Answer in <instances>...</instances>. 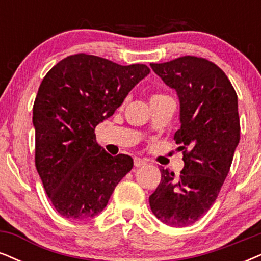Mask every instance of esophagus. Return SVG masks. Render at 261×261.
<instances>
[{
	"label": "esophagus",
	"instance_id": "obj_1",
	"mask_svg": "<svg viewBox=\"0 0 261 261\" xmlns=\"http://www.w3.org/2000/svg\"><path fill=\"white\" fill-rule=\"evenodd\" d=\"M146 164H147L146 161L140 159V158H135V160H134L135 167H142V166H144V165H146Z\"/></svg>",
	"mask_w": 261,
	"mask_h": 261
}]
</instances>
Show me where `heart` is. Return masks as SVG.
<instances>
[{
  "label": "heart",
  "mask_w": 261,
  "mask_h": 261,
  "mask_svg": "<svg viewBox=\"0 0 261 261\" xmlns=\"http://www.w3.org/2000/svg\"><path fill=\"white\" fill-rule=\"evenodd\" d=\"M155 96H159V95H155Z\"/></svg>",
  "instance_id": "1"
}]
</instances>
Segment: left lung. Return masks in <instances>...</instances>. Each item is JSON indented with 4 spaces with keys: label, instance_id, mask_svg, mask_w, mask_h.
I'll return each mask as SVG.
<instances>
[{
    "label": "left lung",
    "instance_id": "obj_1",
    "mask_svg": "<svg viewBox=\"0 0 261 261\" xmlns=\"http://www.w3.org/2000/svg\"><path fill=\"white\" fill-rule=\"evenodd\" d=\"M150 67L177 92L180 127L173 138L184 167L178 178L161 167L149 204L166 225L183 227L211 208L229 173L240 142L237 95L226 74L206 59L188 55Z\"/></svg>",
    "mask_w": 261,
    "mask_h": 261
}]
</instances>
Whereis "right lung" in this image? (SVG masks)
<instances>
[{"mask_svg":"<svg viewBox=\"0 0 261 261\" xmlns=\"http://www.w3.org/2000/svg\"><path fill=\"white\" fill-rule=\"evenodd\" d=\"M149 72L146 65L121 66L75 54L58 62L43 78L32 117L36 169L62 217L94 218L133 169V158L112 156L98 146L94 130Z\"/></svg>","mask_w":261,"mask_h":261,"instance_id":"add662e5","label":"right lung"}]
</instances>
